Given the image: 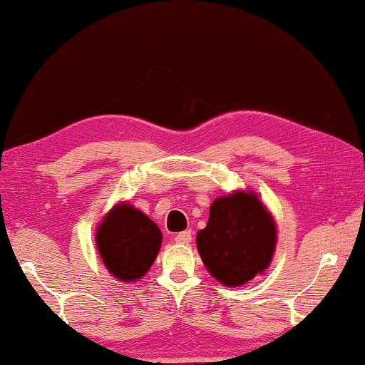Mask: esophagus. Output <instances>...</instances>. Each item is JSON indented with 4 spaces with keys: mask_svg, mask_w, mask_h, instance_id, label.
<instances>
[{
    "mask_svg": "<svg viewBox=\"0 0 365 365\" xmlns=\"http://www.w3.org/2000/svg\"><path fill=\"white\" fill-rule=\"evenodd\" d=\"M190 240H192V233H190V230H186V232H181L178 233L175 237V241L179 245H187L190 243Z\"/></svg>",
    "mask_w": 365,
    "mask_h": 365,
    "instance_id": "34e87169",
    "label": "esophagus"
}]
</instances>
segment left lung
Wrapping results in <instances>:
<instances>
[{"instance_id":"obj_1","label":"left lung","mask_w":365,"mask_h":365,"mask_svg":"<svg viewBox=\"0 0 365 365\" xmlns=\"http://www.w3.org/2000/svg\"><path fill=\"white\" fill-rule=\"evenodd\" d=\"M276 225L255 194L235 192L210 207L207 227L197 233L205 267L222 284L243 285L271 262Z\"/></svg>"}]
</instances>
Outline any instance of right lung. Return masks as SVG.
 I'll return each instance as SVG.
<instances>
[{"label":"right lung","mask_w":365,"mask_h":365,"mask_svg":"<svg viewBox=\"0 0 365 365\" xmlns=\"http://www.w3.org/2000/svg\"><path fill=\"white\" fill-rule=\"evenodd\" d=\"M103 262L112 276L130 282L145 276L161 246V232L128 204L112 209L96 233Z\"/></svg>","instance_id":"1"}]
</instances>
